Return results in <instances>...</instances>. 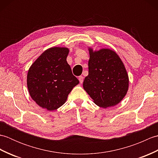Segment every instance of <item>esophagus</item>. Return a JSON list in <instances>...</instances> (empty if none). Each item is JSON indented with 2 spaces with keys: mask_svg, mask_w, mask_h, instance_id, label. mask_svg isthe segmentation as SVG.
Wrapping results in <instances>:
<instances>
[{
  "mask_svg": "<svg viewBox=\"0 0 158 158\" xmlns=\"http://www.w3.org/2000/svg\"><path fill=\"white\" fill-rule=\"evenodd\" d=\"M79 80L80 83H82L83 82V77L82 76H80L79 77Z\"/></svg>",
  "mask_w": 158,
  "mask_h": 158,
  "instance_id": "obj_1",
  "label": "esophagus"
}]
</instances>
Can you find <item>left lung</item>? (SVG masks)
Instances as JSON below:
<instances>
[{
	"label": "left lung",
	"mask_w": 158,
	"mask_h": 158,
	"mask_svg": "<svg viewBox=\"0 0 158 158\" xmlns=\"http://www.w3.org/2000/svg\"><path fill=\"white\" fill-rule=\"evenodd\" d=\"M88 75L83 87L96 105L102 108L115 106L126 95L129 78L119 56L110 49L94 51L89 48Z\"/></svg>",
	"instance_id": "1"
}]
</instances>
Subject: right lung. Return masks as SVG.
I'll use <instances>...</instances> for the list:
<instances>
[{"mask_svg": "<svg viewBox=\"0 0 158 158\" xmlns=\"http://www.w3.org/2000/svg\"><path fill=\"white\" fill-rule=\"evenodd\" d=\"M69 52L66 48L48 49L30 67L28 92L32 99L43 109H58L65 103L74 87L79 84L66 61Z\"/></svg>", "mask_w": 158, "mask_h": 158, "instance_id": "obj_1", "label": "right lung"}]
</instances>
